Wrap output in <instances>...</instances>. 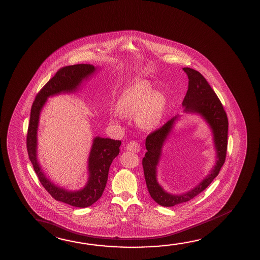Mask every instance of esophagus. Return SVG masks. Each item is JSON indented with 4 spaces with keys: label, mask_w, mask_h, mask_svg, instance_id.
Masks as SVG:
<instances>
[{
    "label": "esophagus",
    "mask_w": 260,
    "mask_h": 260,
    "mask_svg": "<svg viewBox=\"0 0 260 260\" xmlns=\"http://www.w3.org/2000/svg\"><path fill=\"white\" fill-rule=\"evenodd\" d=\"M126 149L133 153H138L141 149L140 144H138L136 141H131L126 145Z\"/></svg>",
    "instance_id": "1"
}]
</instances>
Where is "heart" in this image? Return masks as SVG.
Instances as JSON below:
<instances>
[{"mask_svg": "<svg viewBox=\"0 0 260 260\" xmlns=\"http://www.w3.org/2000/svg\"><path fill=\"white\" fill-rule=\"evenodd\" d=\"M117 110L122 116H134L141 127L153 129L162 117L166 99L159 91H152L150 83L140 80L122 93L117 101ZM116 114L113 117H116Z\"/></svg>", "mask_w": 260, "mask_h": 260, "instance_id": "b5f03b06", "label": "heart"}]
</instances>
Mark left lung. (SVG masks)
Wrapping results in <instances>:
<instances>
[{"label":"left lung","instance_id":"1","mask_svg":"<svg viewBox=\"0 0 260 260\" xmlns=\"http://www.w3.org/2000/svg\"><path fill=\"white\" fill-rule=\"evenodd\" d=\"M182 70L189 79L188 90L182 101L184 112L198 113L210 124L214 136L217 161L210 174L192 190L181 195L168 193L157 181L156 166L161 156L162 144L172 131L178 116L173 117L162 126L149 134L145 140L147 152L143 159L144 178L151 197L159 205L164 207H173L189 202L202 192L217 177L227 154L229 121L222 104L210 84L199 71L190 68H183Z\"/></svg>","mask_w":260,"mask_h":260}]
</instances>
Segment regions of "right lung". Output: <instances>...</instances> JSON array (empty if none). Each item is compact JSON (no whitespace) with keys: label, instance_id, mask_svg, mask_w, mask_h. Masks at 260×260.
Returning a JSON list of instances; mask_svg holds the SVG:
<instances>
[{"label":"right lung","instance_id":"obj_1","mask_svg":"<svg viewBox=\"0 0 260 260\" xmlns=\"http://www.w3.org/2000/svg\"><path fill=\"white\" fill-rule=\"evenodd\" d=\"M95 70L94 66L90 64H77L59 69L53 78L46 83L33 101L26 139L29 161L45 190L56 201L78 208L91 206L102 196L107 184L109 167L119 153L121 141L95 137L88 158L89 178L87 184L82 190L70 191L55 185L46 178L41 170L36 157L38 124L41 110L49 96L61 92L76 90L83 79H87Z\"/></svg>","mask_w":260,"mask_h":260}]
</instances>
